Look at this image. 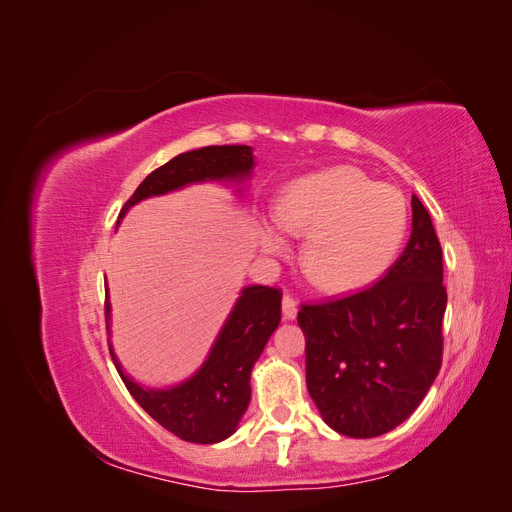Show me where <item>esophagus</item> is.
Returning <instances> with one entry per match:
<instances>
[{
	"label": "esophagus",
	"instance_id": "34e87169",
	"mask_svg": "<svg viewBox=\"0 0 512 512\" xmlns=\"http://www.w3.org/2000/svg\"><path fill=\"white\" fill-rule=\"evenodd\" d=\"M282 312H284V318H286V320L297 318L299 307H297V301H294V297H290V294H284V299H282Z\"/></svg>",
	"mask_w": 512,
	"mask_h": 512
}]
</instances>
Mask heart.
Listing matches in <instances>:
<instances>
[{"label": "heart", "instance_id": "1", "mask_svg": "<svg viewBox=\"0 0 512 512\" xmlns=\"http://www.w3.org/2000/svg\"><path fill=\"white\" fill-rule=\"evenodd\" d=\"M277 222L305 235L301 265L327 292L369 284L391 265L408 228L406 198L354 166H335L292 181L277 200ZM267 250L280 252V228L267 226Z\"/></svg>", "mask_w": 512, "mask_h": 512}]
</instances>
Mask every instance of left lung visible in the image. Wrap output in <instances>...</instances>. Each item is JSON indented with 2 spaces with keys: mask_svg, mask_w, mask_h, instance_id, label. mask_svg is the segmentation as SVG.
<instances>
[{
  "mask_svg": "<svg viewBox=\"0 0 512 512\" xmlns=\"http://www.w3.org/2000/svg\"><path fill=\"white\" fill-rule=\"evenodd\" d=\"M442 247L412 196V235L378 282L301 303L305 378L324 421L350 438H376L418 408L442 365Z\"/></svg>",
  "mask_w": 512,
  "mask_h": 512,
  "instance_id": "obj_1",
  "label": "left lung"
}]
</instances>
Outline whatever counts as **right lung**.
<instances>
[{
  "label": "right lung",
  "instance_id": "add662e5",
  "mask_svg": "<svg viewBox=\"0 0 512 512\" xmlns=\"http://www.w3.org/2000/svg\"><path fill=\"white\" fill-rule=\"evenodd\" d=\"M252 147L247 145H213L188 153L153 170L123 205L126 213L134 203L147 196L166 194L185 183L207 179H241L252 170ZM108 303L104 316L108 322ZM282 318V290L273 286H250L241 292L232 314L228 316L218 342L198 374L168 391L141 389L121 371L111 350L113 363L136 399L153 421L177 438L196 444H215L237 429L243 412L250 404V374L265 350L271 333Z\"/></svg>",
  "mask_w": 512,
  "mask_h": 512
}]
</instances>
